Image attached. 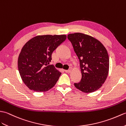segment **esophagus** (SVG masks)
<instances>
[{
  "instance_id": "34e87169",
  "label": "esophagus",
  "mask_w": 126,
  "mask_h": 126,
  "mask_svg": "<svg viewBox=\"0 0 126 126\" xmlns=\"http://www.w3.org/2000/svg\"><path fill=\"white\" fill-rule=\"evenodd\" d=\"M66 73H70L71 72V70H64Z\"/></svg>"
}]
</instances>
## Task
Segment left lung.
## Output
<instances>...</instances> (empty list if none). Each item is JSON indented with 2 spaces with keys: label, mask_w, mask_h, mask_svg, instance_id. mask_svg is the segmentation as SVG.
Returning <instances> with one entry per match:
<instances>
[{
  "label": "left lung",
  "mask_w": 126,
  "mask_h": 126,
  "mask_svg": "<svg viewBox=\"0 0 126 126\" xmlns=\"http://www.w3.org/2000/svg\"><path fill=\"white\" fill-rule=\"evenodd\" d=\"M80 61L82 78L74 83L84 93H92L104 83L108 74L110 60L107 50L96 39L81 33L67 35Z\"/></svg>",
  "instance_id": "obj_1"
}]
</instances>
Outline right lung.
<instances>
[{
	"instance_id": "obj_1",
	"label": "right lung",
	"mask_w": 126,
	"mask_h": 126,
	"mask_svg": "<svg viewBox=\"0 0 126 126\" xmlns=\"http://www.w3.org/2000/svg\"><path fill=\"white\" fill-rule=\"evenodd\" d=\"M66 35H38L24 45L18 67L22 80L29 89L42 92L53 87L61 72L49 65L53 52L66 39Z\"/></svg>"
}]
</instances>
